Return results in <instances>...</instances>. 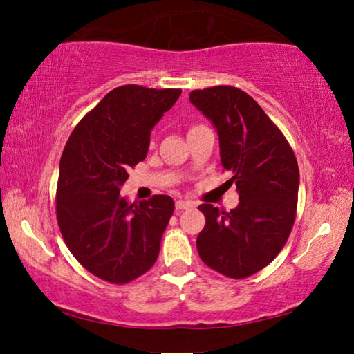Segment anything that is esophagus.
<instances>
[{"label":"esophagus","instance_id":"obj_1","mask_svg":"<svg viewBox=\"0 0 354 354\" xmlns=\"http://www.w3.org/2000/svg\"><path fill=\"white\" fill-rule=\"evenodd\" d=\"M195 205L192 201H184V200H178L176 201V211H183V209H189L194 207Z\"/></svg>","mask_w":354,"mask_h":354}]
</instances>
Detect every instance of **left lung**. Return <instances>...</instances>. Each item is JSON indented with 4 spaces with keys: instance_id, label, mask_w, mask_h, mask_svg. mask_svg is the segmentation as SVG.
<instances>
[{
    "instance_id": "left-lung-1",
    "label": "left lung",
    "mask_w": 354,
    "mask_h": 354,
    "mask_svg": "<svg viewBox=\"0 0 354 354\" xmlns=\"http://www.w3.org/2000/svg\"><path fill=\"white\" fill-rule=\"evenodd\" d=\"M190 103L217 129L221 165L239 192V205L230 212L198 206L206 217L196 237L198 254L227 278L251 277L278 256L292 231L299 184L295 154L277 124L241 88L194 91Z\"/></svg>"
}]
</instances>
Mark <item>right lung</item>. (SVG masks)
Returning <instances> with one entry per match:
<instances>
[{
	"label": "right lung",
	"instance_id": "obj_1",
	"mask_svg": "<svg viewBox=\"0 0 354 354\" xmlns=\"http://www.w3.org/2000/svg\"><path fill=\"white\" fill-rule=\"evenodd\" d=\"M179 88L128 84L111 91L76 124L64 148L56 194L57 223L77 262L95 277L127 284L159 256L175 203L169 195L129 203L120 187L147 158L149 136Z\"/></svg>",
	"mask_w": 354,
	"mask_h": 354
}]
</instances>
